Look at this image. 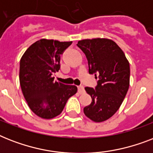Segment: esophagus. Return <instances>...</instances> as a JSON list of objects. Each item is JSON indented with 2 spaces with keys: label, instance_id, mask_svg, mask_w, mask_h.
<instances>
[{
  "label": "esophagus",
  "instance_id": "34e87169",
  "mask_svg": "<svg viewBox=\"0 0 153 153\" xmlns=\"http://www.w3.org/2000/svg\"><path fill=\"white\" fill-rule=\"evenodd\" d=\"M78 92H79L80 94H83L85 92V90H84V87L82 86H78Z\"/></svg>",
  "mask_w": 153,
  "mask_h": 153
}]
</instances>
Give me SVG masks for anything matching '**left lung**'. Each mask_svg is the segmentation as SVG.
Listing matches in <instances>:
<instances>
[{"label": "left lung", "instance_id": "obj_1", "mask_svg": "<svg viewBox=\"0 0 153 153\" xmlns=\"http://www.w3.org/2000/svg\"><path fill=\"white\" fill-rule=\"evenodd\" d=\"M88 60L89 73L98 79L95 89L85 87L92 102L83 112L94 122L110 118L122 104L129 86V62L112 39H82L77 44Z\"/></svg>", "mask_w": 153, "mask_h": 153}]
</instances>
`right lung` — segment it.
<instances>
[{
    "label": "right lung",
    "mask_w": 153,
    "mask_h": 153,
    "mask_svg": "<svg viewBox=\"0 0 153 153\" xmlns=\"http://www.w3.org/2000/svg\"><path fill=\"white\" fill-rule=\"evenodd\" d=\"M41 39L32 44L20 59V84L23 95L33 113L44 119L59 115L70 97L77 93L74 85L54 81L60 68V55L71 44Z\"/></svg>",
    "instance_id": "add662e5"
}]
</instances>
